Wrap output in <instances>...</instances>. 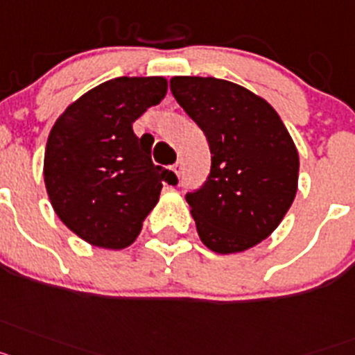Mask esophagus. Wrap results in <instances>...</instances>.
Instances as JSON below:
<instances>
[{"instance_id":"34e87169","label":"esophagus","mask_w":355,"mask_h":355,"mask_svg":"<svg viewBox=\"0 0 355 355\" xmlns=\"http://www.w3.org/2000/svg\"><path fill=\"white\" fill-rule=\"evenodd\" d=\"M182 168H184V162H182V160H177V162H175L173 164V173L177 175V177H180V173H182Z\"/></svg>"}]
</instances>
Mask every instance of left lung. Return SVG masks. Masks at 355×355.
Wrapping results in <instances>:
<instances>
[{
    "label": "left lung",
    "instance_id": "obj_1",
    "mask_svg": "<svg viewBox=\"0 0 355 355\" xmlns=\"http://www.w3.org/2000/svg\"><path fill=\"white\" fill-rule=\"evenodd\" d=\"M169 89L211 148V175L186 200L202 243L216 254L250 250L284 220L298 189V150L277 110L214 76H173Z\"/></svg>",
    "mask_w": 355,
    "mask_h": 355
}]
</instances>
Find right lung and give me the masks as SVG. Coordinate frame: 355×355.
<instances>
[{
  "mask_svg": "<svg viewBox=\"0 0 355 355\" xmlns=\"http://www.w3.org/2000/svg\"><path fill=\"white\" fill-rule=\"evenodd\" d=\"M168 92L164 76H119L92 87L55 121L44 152L51 207L80 239L123 250L137 239L159 202L169 169L152 162V135L132 123Z\"/></svg>",
  "mask_w": 355,
  "mask_h": 355,
  "instance_id": "1",
  "label": "right lung"
}]
</instances>
